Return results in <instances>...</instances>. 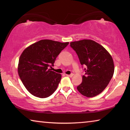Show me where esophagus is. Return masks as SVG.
Masks as SVG:
<instances>
[{"mask_svg":"<svg viewBox=\"0 0 130 130\" xmlns=\"http://www.w3.org/2000/svg\"><path fill=\"white\" fill-rule=\"evenodd\" d=\"M66 76H68V77H73V74H66Z\"/></svg>","mask_w":130,"mask_h":130,"instance_id":"34e87169","label":"esophagus"}]
</instances>
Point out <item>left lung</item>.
Segmentation results:
<instances>
[{"label":"left lung","instance_id":"8db88e82","mask_svg":"<svg viewBox=\"0 0 130 130\" xmlns=\"http://www.w3.org/2000/svg\"><path fill=\"white\" fill-rule=\"evenodd\" d=\"M70 46L85 67L82 83L77 89L83 95L92 98L104 91L113 75V59L105 48L91 39L72 42Z\"/></svg>","mask_w":130,"mask_h":130}]
</instances>
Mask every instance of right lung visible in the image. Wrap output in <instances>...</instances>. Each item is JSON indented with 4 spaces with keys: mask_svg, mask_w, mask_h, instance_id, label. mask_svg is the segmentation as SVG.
<instances>
[{
    "mask_svg": "<svg viewBox=\"0 0 130 130\" xmlns=\"http://www.w3.org/2000/svg\"><path fill=\"white\" fill-rule=\"evenodd\" d=\"M69 44L42 39L23 50L19 60L18 72L24 86L30 93L39 98H46L54 93L61 75L49 68L61 52Z\"/></svg>",
    "mask_w": 130,
    "mask_h": 130,
    "instance_id": "right-lung-1",
    "label": "right lung"
}]
</instances>
